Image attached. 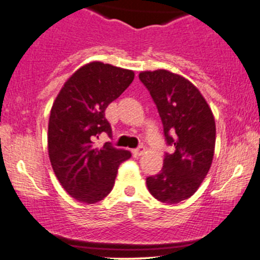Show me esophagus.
<instances>
[{
    "label": "esophagus",
    "instance_id": "34e87169",
    "mask_svg": "<svg viewBox=\"0 0 260 260\" xmlns=\"http://www.w3.org/2000/svg\"><path fill=\"white\" fill-rule=\"evenodd\" d=\"M132 153H133V156H135V157L142 156V154L145 153V147H138V148L133 149Z\"/></svg>",
    "mask_w": 260,
    "mask_h": 260
}]
</instances>
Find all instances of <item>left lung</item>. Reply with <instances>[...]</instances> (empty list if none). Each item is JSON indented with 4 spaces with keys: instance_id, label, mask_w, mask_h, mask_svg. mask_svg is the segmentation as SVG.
I'll return each mask as SVG.
<instances>
[{
    "instance_id": "8db88e82",
    "label": "left lung",
    "mask_w": 260,
    "mask_h": 260,
    "mask_svg": "<svg viewBox=\"0 0 260 260\" xmlns=\"http://www.w3.org/2000/svg\"><path fill=\"white\" fill-rule=\"evenodd\" d=\"M164 124L165 137L175 147L164 167L147 177L151 195L161 203L177 204L198 191L210 170L216 128L211 108L198 88L179 74L165 69L140 73Z\"/></svg>"
}]
</instances>
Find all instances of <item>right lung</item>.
Returning <instances> with one entry per match:
<instances>
[{
  "label": "right lung",
  "mask_w": 260,
  "mask_h": 260,
  "mask_svg": "<svg viewBox=\"0 0 260 260\" xmlns=\"http://www.w3.org/2000/svg\"><path fill=\"white\" fill-rule=\"evenodd\" d=\"M135 79V72L91 61L79 68L60 89L50 112L48 151L62 188L75 200L95 204L112 191L118 167L131 152L104 143L93 146L102 132L112 135L106 108Z\"/></svg>",
  "instance_id": "1"
}]
</instances>
